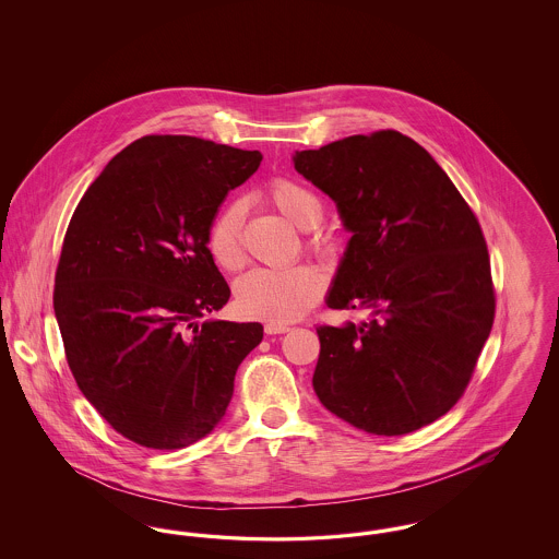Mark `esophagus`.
Masks as SVG:
<instances>
[{"label":"esophagus","instance_id":"34e87169","mask_svg":"<svg viewBox=\"0 0 559 559\" xmlns=\"http://www.w3.org/2000/svg\"><path fill=\"white\" fill-rule=\"evenodd\" d=\"M264 331H266V335H281V333H287L289 326L287 324H272V322H267Z\"/></svg>","mask_w":559,"mask_h":559}]
</instances>
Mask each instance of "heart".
Instances as JSON below:
<instances>
[{"label": "heart", "mask_w": 559, "mask_h": 559, "mask_svg": "<svg viewBox=\"0 0 559 559\" xmlns=\"http://www.w3.org/2000/svg\"><path fill=\"white\" fill-rule=\"evenodd\" d=\"M264 201L299 230L317 228L324 207L319 194L295 180L278 178L264 192ZM242 215L240 203H230L213 219L207 233V249L213 262L224 270H239L245 262L242 249ZM306 249L317 255H329L333 240L320 233L306 237ZM324 281L312 266H293L287 270L258 267L245 274L235 287V304L242 317L266 320L272 324H287L301 319L319 304Z\"/></svg>", "instance_id": "heart-1"}]
</instances>
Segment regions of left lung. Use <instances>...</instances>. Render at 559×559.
Instances as JSON below:
<instances>
[{
	"instance_id": "left-lung-1",
	"label": "left lung",
	"mask_w": 559,
	"mask_h": 559,
	"mask_svg": "<svg viewBox=\"0 0 559 559\" xmlns=\"http://www.w3.org/2000/svg\"><path fill=\"white\" fill-rule=\"evenodd\" d=\"M293 163L352 233L326 306L367 312L356 324L317 326V396L374 436L433 424L463 396L495 320L476 213L396 130L349 135Z\"/></svg>"
}]
</instances>
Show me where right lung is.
<instances>
[{"label":"right lung","instance_id":"add662e5","mask_svg":"<svg viewBox=\"0 0 559 559\" xmlns=\"http://www.w3.org/2000/svg\"><path fill=\"white\" fill-rule=\"evenodd\" d=\"M260 151L194 135H144L81 197L53 285V312L83 396L123 438L185 449L224 417L260 322L205 320L230 289L207 233Z\"/></svg>","mask_w":559,"mask_h":559}]
</instances>
